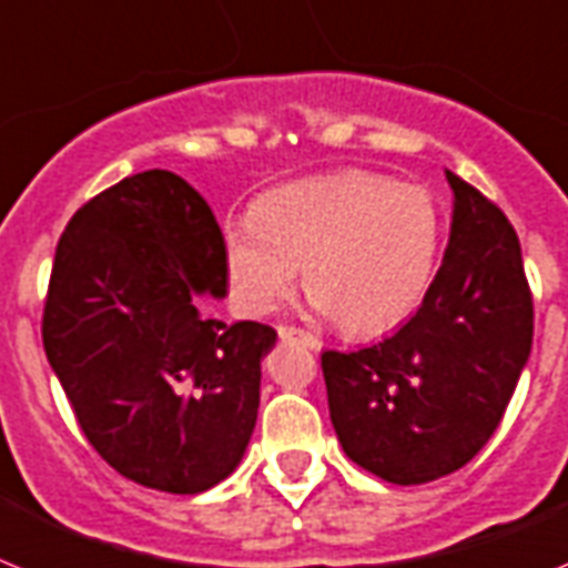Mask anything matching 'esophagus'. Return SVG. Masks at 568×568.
Instances as JSON below:
<instances>
[{"mask_svg":"<svg viewBox=\"0 0 568 568\" xmlns=\"http://www.w3.org/2000/svg\"><path fill=\"white\" fill-rule=\"evenodd\" d=\"M280 339H283V343L305 345V348H312V352H317L320 345H323L314 334L303 332V328H294V325H280Z\"/></svg>","mask_w":568,"mask_h":568,"instance_id":"esophagus-1","label":"esophagus"}]
</instances>
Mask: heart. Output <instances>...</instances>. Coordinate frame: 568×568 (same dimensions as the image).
I'll use <instances>...</instances> for the list:
<instances>
[{"instance_id": "b5f03b06", "label": "heart", "mask_w": 568, "mask_h": 568, "mask_svg": "<svg viewBox=\"0 0 568 568\" xmlns=\"http://www.w3.org/2000/svg\"><path fill=\"white\" fill-rule=\"evenodd\" d=\"M443 216L420 185L374 171L308 176L268 191L223 231L231 300L268 317L303 263L317 312L348 334H379L420 305L437 268Z\"/></svg>"}]
</instances>
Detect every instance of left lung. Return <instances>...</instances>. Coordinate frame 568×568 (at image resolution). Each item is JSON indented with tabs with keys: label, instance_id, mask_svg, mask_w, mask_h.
Here are the masks:
<instances>
[{
	"label": "left lung",
	"instance_id": "obj_1",
	"mask_svg": "<svg viewBox=\"0 0 568 568\" xmlns=\"http://www.w3.org/2000/svg\"><path fill=\"white\" fill-rule=\"evenodd\" d=\"M446 180L452 236L417 314L383 343L320 357L343 452L397 486L452 475L489 443L535 334L509 216L452 171Z\"/></svg>",
	"mask_w": 568,
	"mask_h": 568
}]
</instances>
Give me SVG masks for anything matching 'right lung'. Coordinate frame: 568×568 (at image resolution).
<instances>
[{"label":"right lung","instance_id":"obj_1","mask_svg":"<svg viewBox=\"0 0 568 568\" xmlns=\"http://www.w3.org/2000/svg\"><path fill=\"white\" fill-rule=\"evenodd\" d=\"M225 297L223 231L171 171L88 200L59 236L42 343L79 428L128 480L200 495L243 460L277 332L200 312Z\"/></svg>","mask_w":568,"mask_h":568}]
</instances>
